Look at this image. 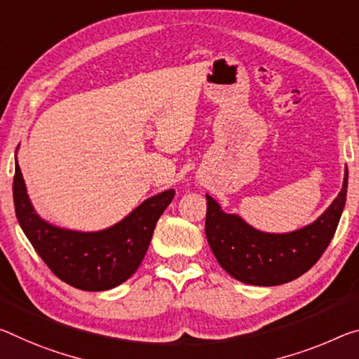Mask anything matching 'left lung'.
Wrapping results in <instances>:
<instances>
[{
	"instance_id": "obj_1",
	"label": "left lung",
	"mask_w": 359,
	"mask_h": 359,
	"mask_svg": "<svg viewBox=\"0 0 359 359\" xmlns=\"http://www.w3.org/2000/svg\"><path fill=\"white\" fill-rule=\"evenodd\" d=\"M348 169L342 190L311 224L289 233L254 229L238 214H226L206 195V238L215 259L235 280L252 286H278L295 280L316 264L331 243L345 208Z\"/></svg>"
}]
</instances>
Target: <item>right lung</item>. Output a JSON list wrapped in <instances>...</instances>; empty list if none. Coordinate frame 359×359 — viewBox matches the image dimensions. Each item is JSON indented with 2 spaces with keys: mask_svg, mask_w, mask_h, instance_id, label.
<instances>
[{
  "mask_svg": "<svg viewBox=\"0 0 359 359\" xmlns=\"http://www.w3.org/2000/svg\"><path fill=\"white\" fill-rule=\"evenodd\" d=\"M14 208L20 229L50 271L81 291H107L135 273L150 246L153 230L175 190H164L139 204L118 224L99 231H78L49 224L28 198L17 163L13 184Z\"/></svg>",
  "mask_w": 359,
  "mask_h": 359,
  "instance_id": "obj_1",
  "label": "right lung"
}]
</instances>
